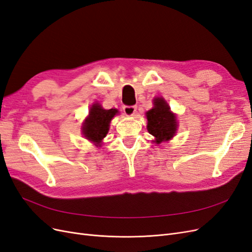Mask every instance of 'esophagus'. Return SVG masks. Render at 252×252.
Returning <instances> with one entry per match:
<instances>
[{
    "label": "esophagus",
    "mask_w": 252,
    "mask_h": 252,
    "mask_svg": "<svg viewBox=\"0 0 252 252\" xmlns=\"http://www.w3.org/2000/svg\"><path fill=\"white\" fill-rule=\"evenodd\" d=\"M123 111L127 117H130V116H133L134 112L136 111V107L135 106H127L126 105L123 107Z\"/></svg>",
    "instance_id": "1"
}]
</instances>
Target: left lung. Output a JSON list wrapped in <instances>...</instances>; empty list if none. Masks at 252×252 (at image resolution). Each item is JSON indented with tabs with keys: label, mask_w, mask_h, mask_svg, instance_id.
I'll return each instance as SVG.
<instances>
[{
	"label": "left lung",
	"mask_w": 252,
	"mask_h": 252,
	"mask_svg": "<svg viewBox=\"0 0 252 252\" xmlns=\"http://www.w3.org/2000/svg\"><path fill=\"white\" fill-rule=\"evenodd\" d=\"M148 132L156 138L157 144L170 140L177 131V120L168 104L163 98H155V107L146 112Z\"/></svg>",
	"instance_id": "8db88e82"
}]
</instances>
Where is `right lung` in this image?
<instances>
[{
    "instance_id": "obj_1",
    "label": "right lung",
    "mask_w": 252,
    "mask_h": 252,
    "mask_svg": "<svg viewBox=\"0 0 252 252\" xmlns=\"http://www.w3.org/2000/svg\"><path fill=\"white\" fill-rule=\"evenodd\" d=\"M118 113L117 109L106 110L101 105L94 104L90 108L89 117L83 126V133L85 138L95 145H100L109 130V124L112 118Z\"/></svg>"
}]
</instances>
